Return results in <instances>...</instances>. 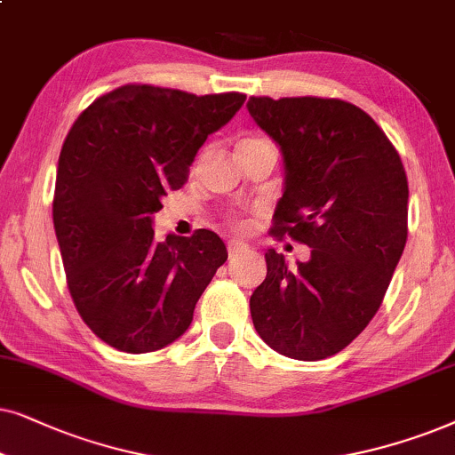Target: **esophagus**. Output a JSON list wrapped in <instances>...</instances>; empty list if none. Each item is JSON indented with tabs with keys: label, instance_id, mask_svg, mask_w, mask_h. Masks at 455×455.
Returning a JSON list of instances; mask_svg holds the SVG:
<instances>
[{
	"label": "esophagus",
	"instance_id": "1",
	"mask_svg": "<svg viewBox=\"0 0 455 455\" xmlns=\"http://www.w3.org/2000/svg\"><path fill=\"white\" fill-rule=\"evenodd\" d=\"M243 250H247V243H243V241H239V239L228 241V253H231V256H235V253H239Z\"/></svg>",
	"mask_w": 455,
	"mask_h": 455
}]
</instances>
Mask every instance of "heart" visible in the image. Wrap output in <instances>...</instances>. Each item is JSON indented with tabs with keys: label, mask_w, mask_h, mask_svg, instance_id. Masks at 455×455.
Wrapping results in <instances>:
<instances>
[{
	"label": "heart",
	"mask_w": 455,
	"mask_h": 455,
	"mask_svg": "<svg viewBox=\"0 0 455 455\" xmlns=\"http://www.w3.org/2000/svg\"><path fill=\"white\" fill-rule=\"evenodd\" d=\"M245 141H258V139H245Z\"/></svg>",
	"instance_id": "heart-1"
}]
</instances>
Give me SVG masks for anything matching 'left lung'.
Returning <instances> with one entry per match:
<instances>
[{
  "mask_svg": "<svg viewBox=\"0 0 455 455\" xmlns=\"http://www.w3.org/2000/svg\"><path fill=\"white\" fill-rule=\"evenodd\" d=\"M247 110L283 156L275 233L310 247L289 266L266 251L250 299L258 335L293 360L335 355L383 304L408 239L399 154L358 106L323 97H250Z\"/></svg>",
  "mask_w": 455,
  "mask_h": 455,
  "instance_id": "obj_1",
  "label": "left lung"
}]
</instances>
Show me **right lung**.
I'll list each match as a JSON object with an SVG mask.
<instances>
[{
    "label": "right lung",
    "instance_id": "right-lung-1",
    "mask_svg": "<svg viewBox=\"0 0 455 455\" xmlns=\"http://www.w3.org/2000/svg\"><path fill=\"white\" fill-rule=\"evenodd\" d=\"M243 101V93L124 84L95 100L66 135L53 228L72 301L104 343L148 354L189 329L227 245L205 228L157 243L154 214Z\"/></svg>",
    "mask_w": 455,
    "mask_h": 455
}]
</instances>
